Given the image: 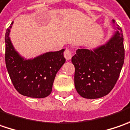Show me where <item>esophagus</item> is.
<instances>
[{"instance_id":"esophagus-1","label":"esophagus","mask_w":130,"mask_h":130,"mask_svg":"<svg viewBox=\"0 0 130 130\" xmlns=\"http://www.w3.org/2000/svg\"><path fill=\"white\" fill-rule=\"evenodd\" d=\"M72 52H71L70 49H68V48H66L65 51V52H64V56H65V59H67V60H70L71 59V57H72Z\"/></svg>"}]
</instances>
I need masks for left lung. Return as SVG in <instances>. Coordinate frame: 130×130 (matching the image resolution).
Here are the masks:
<instances>
[{
  "label": "left lung",
  "instance_id": "1",
  "mask_svg": "<svg viewBox=\"0 0 130 130\" xmlns=\"http://www.w3.org/2000/svg\"><path fill=\"white\" fill-rule=\"evenodd\" d=\"M115 32L105 44L93 49L80 46L72 57L77 92L87 99L100 98L115 86L124 59L121 28L112 20Z\"/></svg>",
  "mask_w": 130,
  "mask_h": 130
}]
</instances>
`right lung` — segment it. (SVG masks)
<instances>
[{"instance_id":"add662e5","label":"right lung","mask_w":130,"mask_h":130,"mask_svg":"<svg viewBox=\"0 0 130 130\" xmlns=\"http://www.w3.org/2000/svg\"><path fill=\"white\" fill-rule=\"evenodd\" d=\"M13 23L5 35V60L10 78L21 94L33 98H46L52 92L56 74L65 62V49L46 52L31 59L24 58L16 51L10 38Z\"/></svg>"}]
</instances>
